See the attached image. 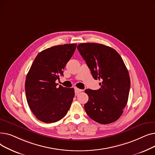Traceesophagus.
<instances>
[{
	"label": "esophagus",
	"mask_w": 155,
	"mask_h": 155,
	"mask_svg": "<svg viewBox=\"0 0 155 155\" xmlns=\"http://www.w3.org/2000/svg\"><path fill=\"white\" fill-rule=\"evenodd\" d=\"M82 91V90H81V89H79L78 88H75V92L76 94L81 92Z\"/></svg>",
	"instance_id": "obj_1"
}]
</instances>
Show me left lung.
Returning <instances> with one entry per match:
<instances>
[{"label": "left lung", "instance_id": "8db88e82", "mask_svg": "<svg viewBox=\"0 0 155 155\" xmlns=\"http://www.w3.org/2000/svg\"><path fill=\"white\" fill-rule=\"evenodd\" d=\"M77 49L93 78L102 81L98 90L85 91L88 96V101L84 105L86 113L102 124L115 122L123 114L131 85L123 59L114 49L102 44L82 43Z\"/></svg>", "mask_w": 155, "mask_h": 155}]
</instances>
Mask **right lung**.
<instances>
[{
  "label": "right lung",
  "instance_id": "obj_1",
  "mask_svg": "<svg viewBox=\"0 0 155 155\" xmlns=\"http://www.w3.org/2000/svg\"><path fill=\"white\" fill-rule=\"evenodd\" d=\"M77 44L54 46L40 52L28 73L25 91L29 107L45 123H55L67 114L75 95L74 88L57 87L55 82L75 52Z\"/></svg>",
  "mask_w": 155,
  "mask_h": 155
}]
</instances>
